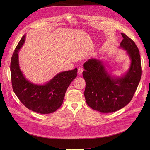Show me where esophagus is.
Wrapping results in <instances>:
<instances>
[{
    "instance_id": "esophagus-1",
    "label": "esophagus",
    "mask_w": 150,
    "mask_h": 150,
    "mask_svg": "<svg viewBox=\"0 0 150 150\" xmlns=\"http://www.w3.org/2000/svg\"><path fill=\"white\" fill-rule=\"evenodd\" d=\"M83 71V68H82V67H79V68H78V74H79V75L82 74V73Z\"/></svg>"
}]
</instances>
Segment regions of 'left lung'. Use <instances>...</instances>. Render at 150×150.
I'll list each match as a JSON object with an SVG mask.
<instances>
[{
  "mask_svg": "<svg viewBox=\"0 0 150 150\" xmlns=\"http://www.w3.org/2000/svg\"><path fill=\"white\" fill-rule=\"evenodd\" d=\"M121 34L123 39L119 47L126 51L131 59L129 68L124 75L112 76L101 60L90 59L83 64L85 100L91 108L101 113H113L126 105L131 101L141 79L139 51L132 40Z\"/></svg>",
  "mask_w": 150,
  "mask_h": 150,
  "instance_id": "8db88e82",
  "label": "left lung"
}]
</instances>
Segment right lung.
<instances>
[{"mask_svg": "<svg viewBox=\"0 0 150 150\" xmlns=\"http://www.w3.org/2000/svg\"><path fill=\"white\" fill-rule=\"evenodd\" d=\"M24 35L11 58V74L13 90L27 108L41 114L56 111L63 103L67 88L77 76V68L57 74L43 85L33 83L27 79L19 65L18 52L24 45Z\"/></svg>", "mask_w": 150, "mask_h": 150, "instance_id": "right-lung-1", "label": "right lung"}]
</instances>
